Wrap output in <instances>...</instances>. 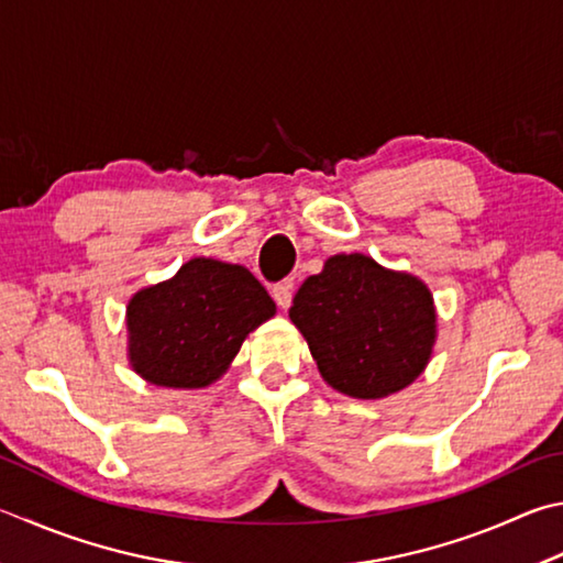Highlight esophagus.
Here are the masks:
<instances>
[{"label":"esophagus","instance_id":"obj_1","mask_svg":"<svg viewBox=\"0 0 563 563\" xmlns=\"http://www.w3.org/2000/svg\"><path fill=\"white\" fill-rule=\"evenodd\" d=\"M271 292H273V300L278 302V308H283V310L290 308V302H292V283L290 280L275 283Z\"/></svg>","mask_w":563,"mask_h":563}]
</instances>
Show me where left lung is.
<instances>
[{"instance_id": "1", "label": "left lung", "mask_w": 563, "mask_h": 563, "mask_svg": "<svg viewBox=\"0 0 563 563\" xmlns=\"http://www.w3.org/2000/svg\"><path fill=\"white\" fill-rule=\"evenodd\" d=\"M290 320L322 379L352 398H384L426 369L435 308L426 283L386 271L369 255L327 258L295 292Z\"/></svg>"}]
</instances>
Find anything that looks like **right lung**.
<instances>
[{
  "instance_id": "add662e5",
  "label": "right lung",
  "mask_w": 563,
  "mask_h": 563,
  "mask_svg": "<svg viewBox=\"0 0 563 563\" xmlns=\"http://www.w3.org/2000/svg\"><path fill=\"white\" fill-rule=\"evenodd\" d=\"M275 302L243 265L191 258L175 278L128 302V356L150 384L201 388L217 382Z\"/></svg>"
}]
</instances>
